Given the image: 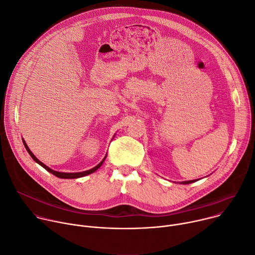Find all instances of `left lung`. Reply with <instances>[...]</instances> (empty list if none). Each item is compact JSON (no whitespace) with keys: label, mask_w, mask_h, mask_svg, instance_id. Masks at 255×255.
Instances as JSON below:
<instances>
[{"label":"left lung","mask_w":255,"mask_h":255,"mask_svg":"<svg viewBox=\"0 0 255 255\" xmlns=\"http://www.w3.org/2000/svg\"><path fill=\"white\" fill-rule=\"evenodd\" d=\"M196 180H190V181H184V182H181L182 184H190V183H193L195 182Z\"/></svg>","instance_id":"obj_1"}]
</instances>
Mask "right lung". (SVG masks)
Segmentation results:
<instances>
[{
  "mask_svg": "<svg viewBox=\"0 0 255 255\" xmlns=\"http://www.w3.org/2000/svg\"><path fill=\"white\" fill-rule=\"evenodd\" d=\"M23 144H24V146H25V148H26V150L28 151V153L30 154V156L34 159V161H36L37 164H39L42 168H44L45 170H47L48 172H50V173H52L53 175H55L56 177H59V178H62V179H76V178H80V177H84V176H86V175H89V174H91V173H94V172H96L102 165H103V163L105 161V159H106V157H107V155L104 157V159L101 161V163L98 165V166H96L95 168H92V169H90V170H87V171H84V172H79V173H62V172H57V171H54V170H52L51 168H49L48 166H45L44 164H42L41 161L39 160V159H37V157L30 151V149L28 148V146H27V144H26V142L23 140Z\"/></svg>",
  "mask_w": 255,
  "mask_h": 255,
  "instance_id": "obj_1",
  "label": "right lung"
}]
</instances>
